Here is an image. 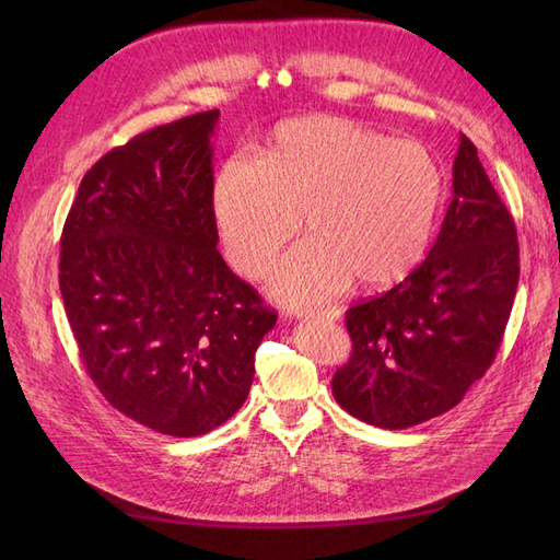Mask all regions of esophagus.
I'll return each mask as SVG.
<instances>
[{
    "mask_svg": "<svg viewBox=\"0 0 560 560\" xmlns=\"http://www.w3.org/2000/svg\"><path fill=\"white\" fill-rule=\"evenodd\" d=\"M338 317H341V313H338L336 308L311 311V313H306V319H338Z\"/></svg>",
    "mask_w": 560,
    "mask_h": 560,
    "instance_id": "obj_1",
    "label": "esophagus"
}]
</instances>
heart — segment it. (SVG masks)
<instances>
[{"mask_svg":"<svg viewBox=\"0 0 560 560\" xmlns=\"http://www.w3.org/2000/svg\"><path fill=\"white\" fill-rule=\"evenodd\" d=\"M444 198L442 165L411 140H389L346 118L282 124L259 163L231 159L212 191L219 241L245 278H264L299 231L270 294L313 306L346 290L395 284L420 264Z\"/></svg>","mask_w":560,"mask_h":560,"instance_id":"obj_1","label":"heart"}]
</instances>
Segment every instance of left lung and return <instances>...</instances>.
Listing matches in <instances>:
<instances>
[{"label":"left lung","instance_id":"1","mask_svg":"<svg viewBox=\"0 0 560 560\" xmlns=\"http://www.w3.org/2000/svg\"><path fill=\"white\" fill-rule=\"evenodd\" d=\"M516 287L514 219L460 135L451 206L428 259L346 313L352 354L334 374L336 401L383 430L446 413L493 364Z\"/></svg>","mask_w":560,"mask_h":560}]
</instances>
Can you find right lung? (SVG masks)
Here are the masks:
<instances>
[{"instance_id":"add662e5","label":"right lung","mask_w":560,"mask_h":560,"mask_svg":"<svg viewBox=\"0 0 560 560\" xmlns=\"http://www.w3.org/2000/svg\"><path fill=\"white\" fill-rule=\"evenodd\" d=\"M219 109L112 149L83 175L60 238V294L100 393L140 425L198 436L247 399L276 327L217 249Z\"/></svg>"}]
</instances>
